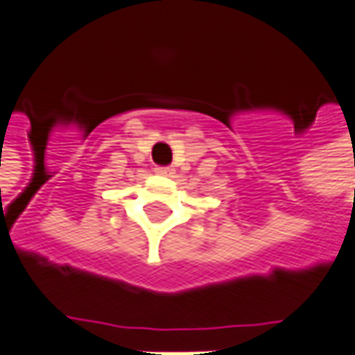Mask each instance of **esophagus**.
Masks as SVG:
<instances>
[{
  "mask_svg": "<svg viewBox=\"0 0 355 355\" xmlns=\"http://www.w3.org/2000/svg\"><path fill=\"white\" fill-rule=\"evenodd\" d=\"M155 171H157L159 175H171V173H173V169H171V167H163V165L155 167Z\"/></svg>",
  "mask_w": 355,
  "mask_h": 355,
  "instance_id": "34e87169",
  "label": "esophagus"
}]
</instances>
